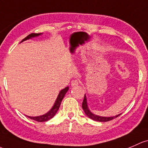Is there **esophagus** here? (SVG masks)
Wrapping results in <instances>:
<instances>
[{
	"mask_svg": "<svg viewBox=\"0 0 148 148\" xmlns=\"http://www.w3.org/2000/svg\"><path fill=\"white\" fill-rule=\"evenodd\" d=\"M79 84V82L78 79H73L71 82V86H78Z\"/></svg>",
	"mask_w": 148,
	"mask_h": 148,
	"instance_id": "obj_1",
	"label": "esophagus"
}]
</instances>
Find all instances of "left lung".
Returning <instances> with one entry per match:
<instances>
[{"instance_id": "obj_1", "label": "left lung", "mask_w": 148, "mask_h": 148, "mask_svg": "<svg viewBox=\"0 0 148 148\" xmlns=\"http://www.w3.org/2000/svg\"><path fill=\"white\" fill-rule=\"evenodd\" d=\"M82 108L84 111L85 113L88 118H90L91 119L94 120V121H100V122H106V121H111V120L116 119V118L119 117L120 115H118V116H113V117H101V116H98L94 114V113H91V111L88 109V106H87V101H86V95H84V98L83 103H82Z\"/></svg>"}]
</instances>
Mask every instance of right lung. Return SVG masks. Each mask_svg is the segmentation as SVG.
<instances>
[{"mask_svg": "<svg viewBox=\"0 0 148 148\" xmlns=\"http://www.w3.org/2000/svg\"><path fill=\"white\" fill-rule=\"evenodd\" d=\"M41 33H31L29 34V35H27L25 38L23 39L21 42L25 41V40H28L29 38H32V37H36L40 35ZM69 90V86H66V88L62 89L61 91L59 94L58 96H57V99L56 100L55 103H54L53 107L52 108V109L50 110L48 113H47L46 114L43 115V116H36V117H31V116H27V117L29 118L30 119L34 120V121H36L37 122H45V121H49V119H52L54 117V115L56 114L57 111L59 110V108L60 106V104H61L62 99H63L64 96H65L66 93L67 92V91Z\"/></svg>", "mask_w": 148, "mask_h": 148, "instance_id": "1", "label": "right lung"}]
</instances>
